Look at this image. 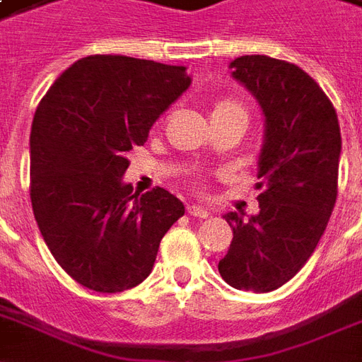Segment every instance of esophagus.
<instances>
[{
  "label": "esophagus",
  "instance_id": "obj_1",
  "mask_svg": "<svg viewBox=\"0 0 362 362\" xmlns=\"http://www.w3.org/2000/svg\"><path fill=\"white\" fill-rule=\"evenodd\" d=\"M188 209V215H192V217H197V219H207L209 215H211V211H207L205 207H199V205H188L186 207Z\"/></svg>",
  "mask_w": 362,
  "mask_h": 362
}]
</instances>
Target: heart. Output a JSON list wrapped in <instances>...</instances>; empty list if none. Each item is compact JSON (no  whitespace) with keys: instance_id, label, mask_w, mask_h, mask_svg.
<instances>
[{"instance_id":"obj_1","label":"heart","mask_w":362,"mask_h":362,"mask_svg":"<svg viewBox=\"0 0 362 362\" xmlns=\"http://www.w3.org/2000/svg\"><path fill=\"white\" fill-rule=\"evenodd\" d=\"M221 116H238L246 122V110L240 103L236 100H230V98H225V100H219V103L213 106L211 110V119L221 118Z\"/></svg>"}]
</instances>
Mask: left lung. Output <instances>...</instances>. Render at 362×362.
Returning a JSON list of instances; mask_svg holds the SVG:
<instances>
[{
	"label": "left lung",
	"mask_w": 362,
	"mask_h": 362,
	"mask_svg": "<svg viewBox=\"0 0 362 362\" xmlns=\"http://www.w3.org/2000/svg\"><path fill=\"white\" fill-rule=\"evenodd\" d=\"M266 116L256 188L259 213L225 215L233 243L219 273L238 291L269 293L316 250L337 197L341 134L334 104L310 75L269 56L230 62Z\"/></svg>",
	"instance_id": "1"
}]
</instances>
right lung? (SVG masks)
I'll return each mask as SVG.
<instances>
[{"label": "right lung", "instance_id": "add662e5", "mask_svg": "<svg viewBox=\"0 0 362 362\" xmlns=\"http://www.w3.org/2000/svg\"><path fill=\"white\" fill-rule=\"evenodd\" d=\"M186 67L127 56H87L67 67L36 108L30 202L62 269L96 293L147 279L158 244L184 215L170 192L134 194L127 153L188 89Z\"/></svg>", "mask_w": 362, "mask_h": 362}]
</instances>
